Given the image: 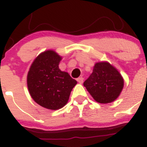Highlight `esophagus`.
<instances>
[{
    "instance_id": "obj_1",
    "label": "esophagus",
    "mask_w": 147,
    "mask_h": 147,
    "mask_svg": "<svg viewBox=\"0 0 147 147\" xmlns=\"http://www.w3.org/2000/svg\"><path fill=\"white\" fill-rule=\"evenodd\" d=\"M77 82L79 83H80V84H82V83H83V81H84V79H83L82 77H80V78H78L77 80Z\"/></svg>"
}]
</instances>
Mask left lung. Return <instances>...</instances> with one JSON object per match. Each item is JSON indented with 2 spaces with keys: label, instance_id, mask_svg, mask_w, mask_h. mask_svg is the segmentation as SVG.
Instances as JSON below:
<instances>
[{
  "label": "left lung",
  "instance_id": "8db88e82",
  "mask_svg": "<svg viewBox=\"0 0 147 147\" xmlns=\"http://www.w3.org/2000/svg\"><path fill=\"white\" fill-rule=\"evenodd\" d=\"M83 85L97 102L107 104L119 97L124 87V80L113 66L101 62L95 65L93 73Z\"/></svg>",
  "mask_w": 147,
  "mask_h": 147
}]
</instances>
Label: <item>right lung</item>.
<instances>
[{"label": "right lung", "mask_w": 147, "mask_h": 147, "mask_svg": "<svg viewBox=\"0 0 147 147\" xmlns=\"http://www.w3.org/2000/svg\"><path fill=\"white\" fill-rule=\"evenodd\" d=\"M61 59L54 51H46L34 59L28 73L27 85L31 96L49 110L64 107L77 83L67 72L59 70Z\"/></svg>", "instance_id": "add662e5"}]
</instances>
